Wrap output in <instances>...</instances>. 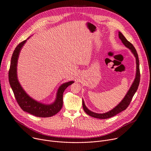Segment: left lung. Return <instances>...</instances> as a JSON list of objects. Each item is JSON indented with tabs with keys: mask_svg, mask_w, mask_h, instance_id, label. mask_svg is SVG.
Here are the masks:
<instances>
[{
	"mask_svg": "<svg viewBox=\"0 0 151 151\" xmlns=\"http://www.w3.org/2000/svg\"><path fill=\"white\" fill-rule=\"evenodd\" d=\"M119 37L122 41V43L127 48L130 49L131 52L134 55V56L135 58L136 61V73H135V77L134 80V82L132 83L131 87L129 88L128 91L125 96V97L121 101V102L111 110L105 113H96L90 111L88 109L87 106L85 105L84 101L83 99V106L84 108V111L90 116L93 117L95 118H98L100 119H105L110 118L111 117L114 116L115 115L120 113V112L123 111V110L127 109V108L129 105L132 97L134 96V94L137 91L138 89V87L140 83V67H139V60L138 54L137 53V51L134 47V46L126 39V38L123 36V35L120 32H119Z\"/></svg>",
	"mask_w": 151,
	"mask_h": 151,
	"instance_id": "left-lung-1",
	"label": "left lung"
}]
</instances>
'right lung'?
<instances>
[{"label":"right lung","instance_id":"right-lung-1","mask_svg":"<svg viewBox=\"0 0 151 151\" xmlns=\"http://www.w3.org/2000/svg\"><path fill=\"white\" fill-rule=\"evenodd\" d=\"M29 38V37L28 39ZM27 40L20 43L12 53L8 74L9 84L18 104L24 111L40 117H51L61 110L63 104V93L67 87L74 83V81L67 82L61 84L58 89L55 100L50 104H43L30 97L20 85L17 73L19 54Z\"/></svg>","mask_w":151,"mask_h":151}]
</instances>
